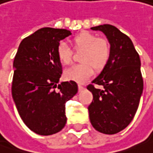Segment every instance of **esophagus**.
I'll list each match as a JSON object with an SVG mask.
<instances>
[{"instance_id":"1","label":"esophagus","mask_w":153,"mask_h":153,"mask_svg":"<svg viewBox=\"0 0 153 153\" xmlns=\"http://www.w3.org/2000/svg\"><path fill=\"white\" fill-rule=\"evenodd\" d=\"M83 88H84V87H83L82 85H81V84H79V85H78V89H79V91H82V90H83Z\"/></svg>"}]
</instances>
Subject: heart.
Masks as SVG:
<instances>
[{"label": "heart", "instance_id": "heart-1", "mask_svg": "<svg viewBox=\"0 0 153 153\" xmlns=\"http://www.w3.org/2000/svg\"><path fill=\"white\" fill-rule=\"evenodd\" d=\"M76 49H83L81 63L75 64L64 71L67 80L76 82L88 81L96 70L104 69L111 56V47L106 40L98 38L89 31H82L73 38ZM57 57L62 63L70 64L72 60V49L65 42H60L56 49Z\"/></svg>", "mask_w": 153, "mask_h": 153}]
</instances>
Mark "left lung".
Listing matches in <instances>:
<instances>
[{
	"mask_svg": "<svg viewBox=\"0 0 153 153\" xmlns=\"http://www.w3.org/2000/svg\"><path fill=\"white\" fill-rule=\"evenodd\" d=\"M100 30L111 44V56L104 70L87 86L93 100L89 105L92 126L99 132L115 134L126 127L136 114L144 82L139 55L131 40L110 24L91 27ZM103 85L104 90L94 88Z\"/></svg>",
	"mask_w": 153,
	"mask_h": 153,
	"instance_id": "8db88e82",
	"label": "left lung"
}]
</instances>
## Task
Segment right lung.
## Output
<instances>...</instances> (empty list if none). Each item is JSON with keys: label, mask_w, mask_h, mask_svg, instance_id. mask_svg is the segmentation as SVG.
I'll return each instance as SVG.
<instances>
[{"label": "right lung", "mask_w": 153, "mask_h": 153, "mask_svg": "<svg viewBox=\"0 0 153 153\" xmlns=\"http://www.w3.org/2000/svg\"><path fill=\"white\" fill-rule=\"evenodd\" d=\"M70 35L67 29L42 27L22 41L14 60L13 99L24 124L39 135L65 126V104L77 93L76 82L59 83L62 68L56 49Z\"/></svg>", "instance_id": "1"}]
</instances>
